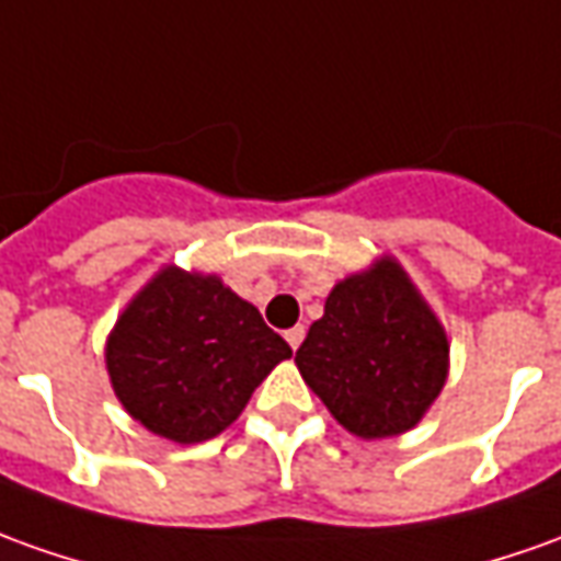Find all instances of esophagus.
<instances>
[{
    "label": "esophagus",
    "mask_w": 561,
    "mask_h": 561,
    "mask_svg": "<svg viewBox=\"0 0 561 561\" xmlns=\"http://www.w3.org/2000/svg\"><path fill=\"white\" fill-rule=\"evenodd\" d=\"M284 339H287L289 347H293V351H296V347L302 345V339H305V327H293V330L284 332Z\"/></svg>",
    "instance_id": "obj_1"
}]
</instances>
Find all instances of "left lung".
Instances as JSON below:
<instances>
[{"label":"left lung","mask_w":561,"mask_h":561,"mask_svg":"<svg viewBox=\"0 0 561 561\" xmlns=\"http://www.w3.org/2000/svg\"><path fill=\"white\" fill-rule=\"evenodd\" d=\"M296 366L347 434L412 431L449 378V335L393 256L342 277L311 323Z\"/></svg>","instance_id":"left-lung-1"}]
</instances>
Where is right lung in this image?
Returning a JSON list of instances; mask_svg holds the SVG:
<instances>
[{"instance_id": "right-lung-1", "label": "right lung", "mask_w": 561, "mask_h": 561, "mask_svg": "<svg viewBox=\"0 0 561 561\" xmlns=\"http://www.w3.org/2000/svg\"><path fill=\"white\" fill-rule=\"evenodd\" d=\"M293 351L219 274L161 265L106 335L118 403L149 434L180 446L231 427Z\"/></svg>"}]
</instances>
